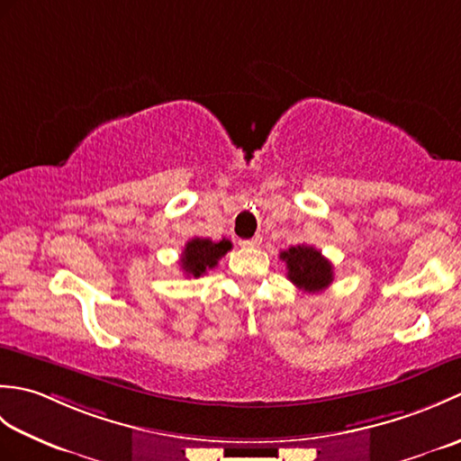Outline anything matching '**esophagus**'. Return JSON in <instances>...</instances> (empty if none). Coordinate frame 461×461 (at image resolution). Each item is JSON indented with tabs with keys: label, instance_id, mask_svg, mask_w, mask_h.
<instances>
[{
	"label": "esophagus",
	"instance_id": "esophagus-1",
	"mask_svg": "<svg viewBox=\"0 0 461 461\" xmlns=\"http://www.w3.org/2000/svg\"><path fill=\"white\" fill-rule=\"evenodd\" d=\"M240 246H241V248H248V249L259 248V246H261V238H259V236H256V238H251V240H241V241H240Z\"/></svg>",
	"mask_w": 461,
	"mask_h": 461
}]
</instances>
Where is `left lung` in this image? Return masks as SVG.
<instances>
[{"label": "left lung", "instance_id": "8db88e82", "mask_svg": "<svg viewBox=\"0 0 461 461\" xmlns=\"http://www.w3.org/2000/svg\"><path fill=\"white\" fill-rule=\"evenodd\" d=\"M287 263V277L299 289L319 293L332 283V266L319 249L312 246H291L279 253Z\"/></svg>", "mask_w": 461, "mask_h": 461}]
</instances>
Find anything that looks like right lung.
<instances>
[{
  "label": "right lung",
  "mask_w": 461,
  "mask_h": 461,
  "mask_svg": "<svg viewBox=\"0 0 461 461\" xmlns=\"http://www.w3.org/2000/svg\"><path fill=\"white\" fill-rule=\"evenodd\" d=\"M231 249L230 240L212 241L210 238H192L184 246L180 267L188 277H200L208 269L218 266V261Z\"/></svg>",
  "instance_id": "right-lung-1"
}]
</instances>
